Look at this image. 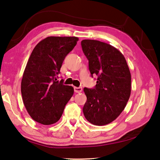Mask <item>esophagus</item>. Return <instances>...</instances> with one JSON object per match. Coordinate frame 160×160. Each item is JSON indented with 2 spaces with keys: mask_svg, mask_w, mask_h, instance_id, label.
<instances>
[{
  "mask_svg": "<svg viewBox=\"0 0 160 160\" xmlns=\"http://www.w3.org/2000/svg\"><path fill=\"white\" fill-rule=\"evenodd\" d=\"M74 91H75V92H76V93H80V92H82V88H77V87H75V88H74Z\"/></svg>",
  "mask_w": 160,
  "mask_h": 160,
  "instance_id": "esophagus-1",
  "label": "esophagus"
}]
</instances>
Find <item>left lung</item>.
<instances>
[{
    "instance_id": "1",
    "label": "left lung",
    "mask_w": 160,
    "mask_h": 160,
    "mask_svg": "<svg viewBox=\"0 0 160 160\" xmlns=\"http://www.w3.org/2000/svg\"><path fill=\"white\" fill-rule=\"evenodd\" d=\"M82 51L89 61L92 76L97 75L93 89L84 88L87 102L83 113L89 122L104 126L123 112L131 91V75L125 58L117 48L97 40L84 39Z\"/></svg>"
}]
</instances>
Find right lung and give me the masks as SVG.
Returning a JSON list of instances; mask_svg holds the SVG:
<instances>
[{"label": "right lung", "mask_w": 160, "mask_h": 160, "mask_svg": "<svg viewBox=\"0 0 160 160\" xmlns=\"http://www.w3.org/2000/svg\"><path fill=\"white\" fill-rule=\"evenodd\" d=\"M75 37H48L32 51L24 71L21 93L32 118L43 125L57 122L74 93L58 75L66 56L77 44Z\"/></svg>", "instance_id": "1"}]
</instances>
